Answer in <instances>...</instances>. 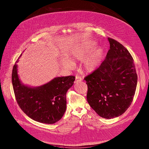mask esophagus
I'll return each mask as SVG.
<instances>
[{
	"label": "esophagus",
	"instance_id": "esophagus-1",
	"mask_svg": "<svg viewBox=\"0 0 149 149\" xmlns=\"http://www.w3.org/2000/svg\"><path fill=\"white\" fill-rule=\"evenodd\" d=\"M82 81V78L81 77H79V76H76L75 77V81H74V83L75 84V83H78V82H81Z\"/></svg>",
	"mask_w": 149,
	"mask_h": 149
}]
</instances>
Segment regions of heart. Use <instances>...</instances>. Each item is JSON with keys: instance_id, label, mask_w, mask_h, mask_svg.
I'll use <instances>...</instances> for the list:
<instances>
[{"instance_id": "b5f03b06", "label": "heart", "mask_w": 149, "mask_h": 149, "mask_svg": "<svg viewBox=\"0 0 149 149\" xmlns=\"http://www.w3.org/2000/svg\"><path fill=\"white\" fill-rule=\"evenodd\" d=\"M93 44H85L76 47L71 52V56L73 60H81L91 50L93 47ZM102 52V48L98 47L95 49L93 52L89 55L83 61V67L87 72H91L97 68L100 57ZM63 65L65 68L71 69L74 67V63L70 61L65 60L63 61Z\"/></svg>"}]
</instances>
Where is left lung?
<instances>
[{"label":"left lung","instance_id":"1","mask_svg":"<svg viewBox=\"0 0 149 149\" xmlns=\"http://www.w3.org/2000/svg\"><path fill=\"white\" fill-rule=\"evenodd\" d=\"M108 40L110 49L105 59L84 79L90 106L100 116L111 119L123 114L131 104L138 76L128 51L116 40Z\"/></svg>","mask_w":149,"mask_h":149}]
</instances>
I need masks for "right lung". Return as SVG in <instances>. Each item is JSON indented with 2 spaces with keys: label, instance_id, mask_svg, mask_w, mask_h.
<instances>
[{
  "label": "right lung",
  "instance_id": "add662e5",
  "mask_svg": "<svg viewBox=\"0 0 149 149\" xmlns=\"http://www.w3.org/2000/svg\"><path fill=\"white\" fill-rule=\"evenodd\" d=\"M15 62L12 84L17 103L23 112L36 121L54 124L61 119L66 110V93L74 84V76L56 77L40 86L23 84L18 75Z\"/></svg>",
  "mask_w": 149,
  "mask_h": 149
}]
</instances>
